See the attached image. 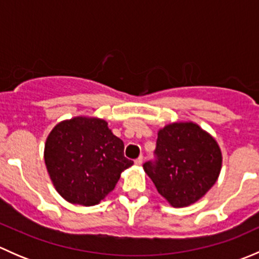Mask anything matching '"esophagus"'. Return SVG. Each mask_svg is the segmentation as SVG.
Segmentation results:
<instances>
[{
	"label": "esophagus",
	"mask_w": 259,
	"mask_h": 259,
	"mask_svg": "<svg viewBox=\"0 0 259 259\" xmlns=\"http://www.w3.org/2000/svg\"><path fill=\"white\" fill-rule=\"evenodd\" d=\"M142 164H143V156H139V158L135 160V165L139 166V165H142Z\"/></svg>",
	"instance_id": "esophagus-1"
}]
</instances>
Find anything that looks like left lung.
Returning a JSON list of instances; mask_svg holds the SVG:
<instances>
[{"mask_svg": "<svg viewBox=\"0 0 259 259\" xmlns=\"http://www.w3.org/2000/svg\"><path fill=\"white\" fill-rule=\"evenodd\" d=\"M156 161L143 165L159 194L174 208L198 202L218 179L222 150L214 137L194 121H176L159 129Z\"/></svg>", "mask_w": 259, "mask_h": 259, "instance_id": "left-lung-1", "label": "left lung"}]
</instances>
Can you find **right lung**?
<instances>
[{
	"label": "right lung",
	"instance_id": "obj_1",
	"mask_svg": "<svg viewBox=\"0 0 259 259\" xmlns=\"http://www.w3.org/2000/svg\"><path fill=\"white\" fill-rule=\"evenodd\" d=\"M44 159L57 193L83 207L99 204L134 164L124 156V143L108 122L94 116L57 122L46 138Z\"/></svg>",
	"mask_w": 259,
	"mask_h": 259
}]
</instances>
